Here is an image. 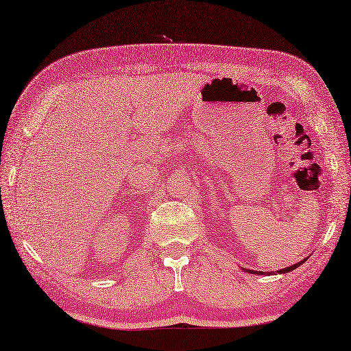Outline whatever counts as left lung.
Segmentation results:
<instances>
[{
    "instance_id": "1",
    "label": "left lung",
    "mask_w": 351,
    "mask_h": 351,
    "mask_svg": "<svg viewBox=\"0 0 351 351\" xmlns=\"http://www.w3.org/2000/svg\"><path fill=\"white\" fill-rule=\"evenodd\" d=\"M308 259V258H306ZM306 259H303V261H300V263H297V264H293V265H289V267H287V268H282V270H278V273L279 274H282V273H289V271H293V270H295L297 267H300L304 261ZM241 270H244L245 273H250V274H259V276H263V274H270V271L268 273H264V271H255V270H247V268H241ZM274 273V271H273Z\"/></svg>"
}]
</instances>
